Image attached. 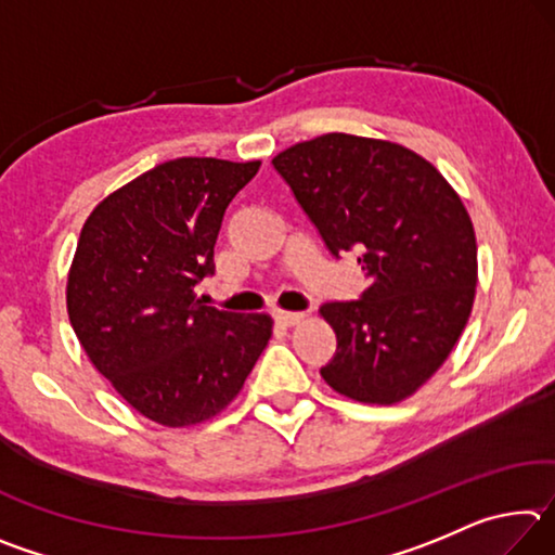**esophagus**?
Listing matches in <instances>:
<instances>
[{
    "label": "esophagus",
    "instance_id": "34e87169",
    "mask_svg": "<svg viewBox=\"0 0 555 555\" xmlns=\"http://www.w3.org/2000/svg\"><path fill=\"white\" fill-rule=\"evenodd\" d=\"M306 313H291V311H276L274 313V321L281 325V327H291V325H298L300 321H304Z\"/></svg>",
    "mask_w": 555,
    "mask_h": 555
}]
</instances>
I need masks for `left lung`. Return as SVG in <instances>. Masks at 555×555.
Masks as SVG:
<instances>
[{"label": "left lung", "instance_id": "8db88e82", "mask_svg": "<svg viewBox=\"0 0 555 555\" xmlns=\"http://www.w3.org/2000/svg\"><path fill=\"white\" fill-rule=\"evenodd\" d=\"M271 164L325 247L357 251L367 279L362 298L321 306L337 337L321 377L352 401L409 399L473 313L477 242L463 201L434 164L384 139L333 131Z\"/></svg>", "mask_w": 555, "mask_h": 555}]
</instances>
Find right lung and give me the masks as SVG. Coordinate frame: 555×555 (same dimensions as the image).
Returning <instances> with one entry per match:
<instances>
[{
  "label": "right lung",
  "mask_w": 555,
  "mask_h": 555,
  "mask_svg": "<svg viewBox=\"0 0 555 555\" xmlns=\"http://www.w3.org/2000/svg\"><path fill=\"white\" fill-rule=\"evenodd\" d=\"M261 162L183 156L109 193L80 230L68 318L92 367L166 428L218 416L271 337L267 313L203 306L224 210Z\"/></svg>",
  "instance_id": "right-lung-1"
}]
</instances>
